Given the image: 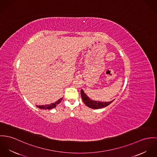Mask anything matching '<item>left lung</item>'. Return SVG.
<instances>
[{"mask_svg":"<svg viewBox=\"0 0 157 157\" xmlns=\"http://www.w3.org/2000/svg\"><path fill=\"white\" fill-rule=\"evenodd\" d=\"M81 95L84 104L86 105L88 107L93 109H99V108H104L110 104H111L114 101V99L110 102H100V101H93L87 96V94L84 93V90L82 89L81 90Z\"/></svg>","mask_w":157,"mask_h":157,"instance_id":"obj_1","label":"left lung"}]
</instances>
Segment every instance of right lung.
<instances>
[{"instance_id": "add662e5", "label": "right lung", "mask_w": 157, "mask_h": 157, "mask_svg": "<svg viewBox=\"0 0 157 157\" xmlns=\"http://www.w3.org/2000/svg\"><path fill=\"white\" fill-rule=\"evenodd\" d=\"M62 99H63V98L59 99V100H58L55 103H52L51 104L45 105H36V106L38 108L43 109H51L52 108H55L61 102Z\"/></svg>"}]
</instances>
